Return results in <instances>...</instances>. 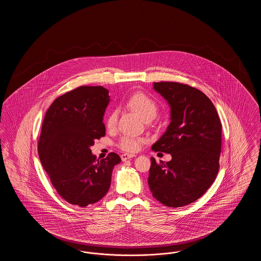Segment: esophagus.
<instances>
[{"label":"esophagus","mask_w":261,"mask_h":261,"mask_svg":"<svg viewBox=\"0 0 261 261\" xmlns=\"http://www.w3.org/2000/svg\"><path fill=\"white\" fill-rule=\"evenodd\" d=\"M134 156H135V154L122 153V154H121V160H122V162H125V161H127V160H129V159H131V158H134Z\"/></svg>","instance_id":"esophagus-1"}]
</instances>
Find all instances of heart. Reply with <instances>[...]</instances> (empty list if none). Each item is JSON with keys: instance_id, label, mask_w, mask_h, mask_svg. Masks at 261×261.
<instances>
[{"instance_id": "1", "label": "heart", "mask_w": 261, "mask_h": 261, "mask_svg": "<svg viewBox=\"0 0 261 261\" xmlns=\"http://www.w3.org/2000/svg\"><path fill=\"white\" fill-rule=\"evenodd\" d=\"M127 107L132 111L138 113L146 122L151 121L158 114L159 107L156 101L147 96L144 93H135L132 95L127 100ZM118 113L116 111H112L107 119V127L110 130H113L117 123ZM144 140L141 138L131 136V135H124L121 137L118 146L120 149L126 151H136L140 149L141 145L143 144Z\"/></svg>"}]
</instances>
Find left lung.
<instances>
[{
  "label": "left lung",
  "mask_w": 261,
  "mask_h": 261,
  "mask_svg": "<svg viewBox=\"0 0 261 261\" xmlns=\"http://www.w3.org/2000/svg\"><path fill=\"white\" fill-rule=\"evenodd\" d=\"M153 89L170 107V124L151 149L170 153L166 163L150 158L149 190L169 207L200 198L219 170L222 125L214 105L201 91L177 82H156Z\"/></svg>",
  "instance_id": "left-lung-1"
}]
</instances>
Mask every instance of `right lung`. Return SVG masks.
<instances>
[{
	"label": "right lung",
	"instance_id": "right-lung-1",
	"mask_svg": "<svg viewBox=\"0 0 261 261\" xmlns=\"http://www.w3.org/2000/svg\"><path fill=\"white\" fill-rule=\"evenodd\" d=\"M110 102L102 86H80L55 99L46 112L38 142L39 159L58 194L70 204L87 206L102 199L113 167L111 152L97 160L90 147L106 135L103 114Z\"/></svg>",
	"mask_w": 261,
	"mask_h": 261
}]
</instances>
